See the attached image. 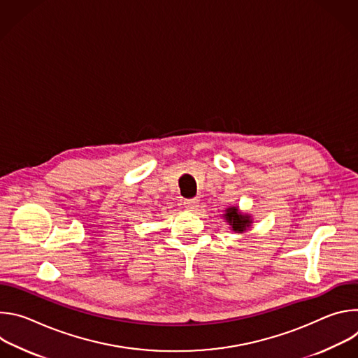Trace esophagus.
Instances as JSON below:
<instances>
[{"mask_svg": "<svg viewBox=\"0 0 358 358\" xmlns=\"http://www.w3.org/2000/svg\"><path fill=\"white\" fill-rule=\"evenodd\" d=\"M198 201H199V199H196V198L184 199V207H185L187 210H194V208L198 207Z\"/></svg>", "mask_w": 358, "mask_h": 358, "instance_id": "1", "label": "esophagus"}]
</instances>
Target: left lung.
<instances>
[{"mask_svg":"<svg viewBox=\"0 0 358 358\" xmlns=\"http://www.w3.org/2000/svg\"><path fill=\"white\" fill-rule=\"evenodd\" d=\"M225 218L229 222V225H232V229L238 231V232L245 231L249 227V224H250L249 217L238 214V210L235 207L234 208H228V211L225 214Z\"/></svg>","mask_w":358,"mask_h":358,"instance_id":"8db88e82","label":"left lung"}]
</instances>
